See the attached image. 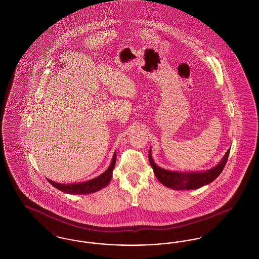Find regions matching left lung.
I'll return each mask as SVG.
<instances>
[{"instance_id":"8db88e82","label":"left lung","mask_w":259,"mask_h":259,"mask_svg":"<svg viewBox=\"0 0 259 259\" xmlns=\"http://www.w3.org/2000/svg\"><path fill=\"white\" fill-rule=\"evenodd\" d=\"M230 149L226 151L223 155L222 160L219 164L207 171H198V172H179L163 169L155 164L151 157V148L148 152V159L150 166L153 169V172L157 180L162 185L172 188L175 190H191L197 189L204 185H209L213 182L222 172L226 161L228 159Z\"/></svg>"}]
</instances>
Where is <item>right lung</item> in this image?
<instances>
[{
    "label": "right lung",
    "mask_w": 259,
    "mask_h": 259,
    "mask_svg": "<svg viewBox=\"0 0 259 259\" xmlns=\"http://www.w3.org/2000/svg\"><path fill=\"white\" fill-rule=\"evenodd\" d=\"M115 162H116V151H114V153H113L111 165L109 166V168L98 177L87 181V182L67 184V185L66 184H58V183H55L49 179H48V182L55 188L59 189L62 192L68 193V194H90V193L101 190L102 188L106 187L110 184Z\"/></svg>",
    "instance_id": "obj_1"
}]
</instances>
